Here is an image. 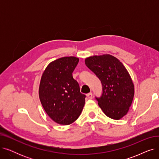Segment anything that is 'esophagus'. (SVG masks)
Returning a JSON list of instances; mask_svg holds the SVG:
<instances>
[{
    "label": "esophagus",
    "mask_w": 159,
    "mask_h": 159,
    "mask_svg": "<svg viewBox=\"0 0 159 159\" xmlns=\"http://www.w3.org/2000/svg\"><path fill=\"white\" fill-rule=\"evenodd\" d=\"M87 97H88V98L91 99V98H93V95H92V93H89L87 94Z\"/></svg>",
    "instance_id": "34e87169"
}]
</instances>
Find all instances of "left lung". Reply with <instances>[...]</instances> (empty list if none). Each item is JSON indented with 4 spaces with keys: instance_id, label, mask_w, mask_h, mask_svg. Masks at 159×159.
<instances>
[{
    "instance_id": "1",
    "label": "left lung",
    "mask_w": 159,
    "mask_h": 159,
    "mask_svg": "<svg viewBox=\"0 0 159 159\" xmlns=\"http://www.w3.org/2000/svg\"><path fill=\"white\" fill-rule=\"evenodd\" d=\"M85 64L101 80L102 93L95 97L106 116L119 120L126 115L134 97V85L121 62L110 55L86 58Z\"/></svg>"
}]
</instances>
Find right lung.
<instances>
[{
  "label": "right lung",
  "instance_id": "right-lung-1",
  "mask_svg": "<svg viewBox=\"0 0 159 159\" xmlns=\"http://www.w3.org/2000/svg\"><path fill=\"white\" fill-rule=\"evenodd\" d=\"M79 59L65 57L52 62L42 75L39 98L48 116L55 122L69 125L80 116L86 95L80 93L73 71Z\"/></svg>",
  "mask_w": 159,
  "mask_h": 159
}]
</instances>
